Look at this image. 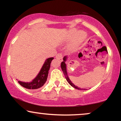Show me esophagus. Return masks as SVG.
Wrapping results in <instances>:
<instances>
[{
	"label": "esophagus",
	"instance_id": "1",
	"mask_svg": "<svg viewBox=\"0 0 121 121\" xmlns=\"http://www.w3.org/2000/svg\"><path fill=\"white\" fill-rule=\"evenodd\" d=\"M56 58L57 59H58L60 61V62H62L63 60V55L61 53H59L57 54V56H56Z\"/></svg>",
	"mask_w": 121,
	"mask_h": 121
}]
</instances>
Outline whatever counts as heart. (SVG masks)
<instances>
[{
	"label": "heart",
	"mask_w": 121,
	"mask_h": 121,
	"mask_svg": "<svg viewBox=\"0 0 121 121\" xmlns=\"http://www.w3.org/2000/svg\"><path fill=\"white\" fill-rule=\"evenodd\" d=\"M77 32L78 31L76 29L72 30L70 32V34H69L68 37L67 38L68 40H70L74 37V36H75L70 45V48L72 50H76V49L78 48L79 46L82 43L84 39H85L86 37V35L83 31H79L78 32V34ZM76 34L77 35H76Z\"/></svg>",
	"instance_id": "b5f03b06"
}]
</instances>
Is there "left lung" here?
<instances>
[{
    "label": "left lung",
    "mask_w": 121,
    "mask_h": 121,
    "mask_svg": "<svg viewBox=\"0 0 121 121\" xmlns=\"http://www.w3.org/2000/svg\"><path fill=\"white\" fill-rule=\"evenodd\" d=\"M67 58H68L67 56H64L63 58V61L61 63V65H60L61 68H62V70L63 71V72L64 75L65 76L66 80H67V82H68V83L70 84L72 86L74 87V88L78 89V90H86V89H81L80 87H78V86H75L73 83H72V82L70 81V79L69 78L68 75V74H67V65H66V64H65V62L67 60Z\"/></svg>",
    "instance_id": "left-lung-1"
}]
</instances>
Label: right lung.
Here are the masks:
<instances>
[{"mask_svg": "<svg viewBox=\"0 0 121 121\" xmlns=\"http://www.w3.org/2000/svg\"><path fill=\"white\" fill-rule=\"evenodd\" d=\"M53 59V57H51L46 59L39 74H37L35 78L33 79L31 82H23L21 81H18V82L22 86L28 89L35 90V89L40 88L45 84L46 82L47 81L51 62Z\"/></svg>", "mask_w": 121, "mask_h": 121, "instance_id": "1", "label": "right lung"}]
</instances>
